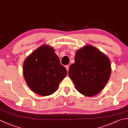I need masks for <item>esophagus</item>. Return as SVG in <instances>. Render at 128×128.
Returning <instances> with one entry per match:
<instances>
[{
  "label": "esophagus",
  "instance_id": "obj_1",
  "mask_svg": "<svg viewBox=\"0 0 128 128\" xmlns=\"http://www.w3.org/2000/svg\"><path fill=\"white\" fill-rule=\"evenodd\" d=\"M66 70H67V72H68L69 71V66H66Z\"/></svg>",
  "mask_w": 128,
  "mask_h": 128
}]
</instances>
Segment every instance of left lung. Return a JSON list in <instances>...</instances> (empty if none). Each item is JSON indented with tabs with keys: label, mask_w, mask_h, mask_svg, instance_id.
Segmentation results:
<instances>
[{
	"label": "left lung",
	"mask_w": 128,
	"mask_h": 128,
	"mask_svg": "<svg viewBox=\"0 0 128 128\" xmlns=\"http://www.w3.org/2000/svg\"><path fill=\"white\" fill-rule=\"evenodd\" d=\"M110 74L109 58L91 45H86L76 51L75 62L69 70V76L76 90L86 96L100 92Z\"/></svg>",
	"instance_id": "left-lung-1"
}]
</instances>
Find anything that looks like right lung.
I'll return each instance as SVG.
<instances>
[{
    "label": "right lung",
    "instance_id": "obj_1",
    "mask_svg": "<svg viewBox=\"0 0 128 128\" xmlns=\"http://www.w3.org/2000/svg\"><path fill=\"white\" fill-rule=\"evenodd\" d=\"M22 72L30 89L42 96H48L56 91L60 82L67 74L54 49L45 44L26 58Z\"/></svg>",
    "mask_w": 128,
    "mask_h": 128
}]
</instances>
